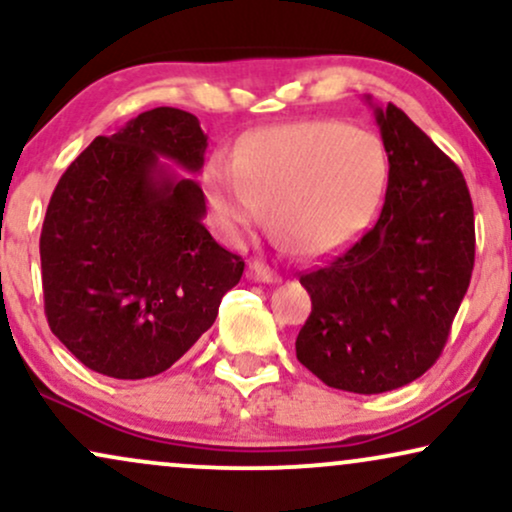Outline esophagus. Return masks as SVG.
<instances>
[{
	"instance_id": "1",
	"label": "esophagus",
	"mask_w": 512,
	"mask_h": 512,
	"mask_svg": "<svg viewBox=\"0 0 512 512\" xmlns=\"http://www.w3.org/2000/svg\"><path fill=\"white\" fill-rule=\"evenodd\" d=\"M248 276H250L252 281H260V283H276V281H281L279 274H276L274 269H269L264 262H250Z\"/></svg>"
}]
</instances>
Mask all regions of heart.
Here are the masks:
<instances>
[{"mask_svg":"<svg viewBox=\"0 0 512 512\" xmlns=\"http://www.w3.org/2000/svg\"><path fill=\"white\" fill-rule=\"evenodd\" d=\"M389 159L377 135L341 121H300L245 135L236 155L207 162L205 193L221 231L238 238L269 221L310 257L360 236L377 209Z\"/></svg>","mask_w":512,"mask_h":512,"instance_id":"1","label":"heart"}]
</instances>
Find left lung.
<instances>
[{"mask_svg": "<svg viewBox=\"0 0 512 512\" xmlns=\"http://www.w3.org/2000/svg\"><path fill=\"white\" fill-rule=\"evenodd\" d=\"M389 155L377 224L300 274L312 312L295 355L331 389H400L439 360L474 267V209L463 171L389 102L374 109Z\"/></svg>", "mask_w": 512, "mask_h": 512, "instance_id": "8db88e82", "label": "left lung"}]
</instances>
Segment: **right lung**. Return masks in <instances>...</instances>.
Returning <instances> with one entry per match:
<instances>
[{"label": "right lung", "instance_id": "1", "mask_svg": "<svg viewBox=\"0 0 512 512\" xmlns=\"http://www.w3.org/2000/svg\"><path fill=\"white\" fill-rule=\"evenodd\" d=\"M205 150L197 116L157 107L92 140L59 178L40 233L45 315L92 372H166L243 276V257L202 224V188L162 162L195 174Z\"/></svg>", "mask_w": 512, "mask_h": 512}]
</instances>
